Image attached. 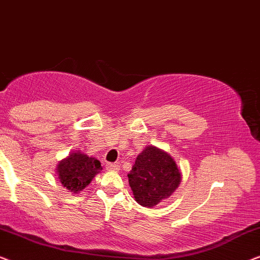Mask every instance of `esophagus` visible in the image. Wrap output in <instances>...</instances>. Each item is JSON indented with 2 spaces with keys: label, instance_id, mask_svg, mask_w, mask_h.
<instances>
[{
  "label": "esophagus",
  "instance_id": "1",
  "mask_svg": "<svg viewBox=\"0 0 260 260\" xmlns=\"http://www.w3.org/2000/svg\"><path fill=\"white\" fill-rule=\"evenodd\" d=\"M106 167H107V171H111V172H118L120 168L118 164H108Z\"/></svg>",
  "mask_w": 260,
  "mask_h": 260
}]
</instances>
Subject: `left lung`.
<instances>
[{"instance_id":"left-lung-1","label":"left lung","mask_w":260,"mask_h":260,"mask_svg":"<svg viewBox=\"0 0 260 260\" xmlns=\"http://www.w3.org/2000/svg\"><path fill=\"white\" fill-rule=\"evenodd\" d=\"M128 182L135 202L152 208L173 194L181 182V172L170 153L147 146L135 159Z\"/></svg>"}]
</instances>
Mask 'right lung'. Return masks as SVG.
<instances>
[{"label":"right lung","mask_w":260,"mask_h":260,"mask_svg":"<svg viewBox=\"0 0 260 260\" xmlns=\"http://www.w3.org/2000/svg\"><path fill=\"white\" fill-rule=\"evenodd\" d=\"M101 170V164L96 158L88 156L80 151H74L67 158L58 161L56 174L66 189L73 194H78L90 184Z\"/></svg>","instance_id":"add662e5"}]
</instances>
